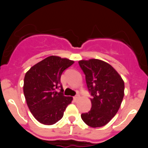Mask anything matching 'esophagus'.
Returning <instances> with one entry per match:
<instances>
[{
    "instance_id": "1",
    "label": "esophagus",
    "mask_w": 148,
    "mask_h": 148,
    "mask_svg": "<svg viewBox=\"0 0 148 148\" xmlns=\"http://www.w3.org/2000/svg\"><path fill=\"white\" fill-rule=\"evenodd\" d=\"M78 99H79V95H75V96H74V97H73V99H74L75 101H77Z\"/></svg>"
}]
</instances>
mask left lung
Returning a JSON list of instances; mask_svg holds the SVG:
<instances>
[{"label": "left lung", "mask_w": 148, "mask_h": 148, "mask_svg": "<svg viewBox=\"0 0 148 148\" xmlns=\"http://www.w3.org/2000/svg\"><path fill=\"white\" fill-rule=\"evenodd\" d=\"M79 66L85 74L92 108L82 119L92 127L106 125L117 113L125 95V83L113 66L99 59L81 60Z\"/></svg>", "instance_id": "8db88e82"}]
</instances>
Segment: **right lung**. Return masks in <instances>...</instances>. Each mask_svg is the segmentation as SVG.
<instances>
[{"instance_id": "obj_1", "label": "right lung", "mask_w": 148, "mask_h": 148, "mask_svg": "<svg viewBox=\"0 0 148 148\" xmlns=\"http://www.w3.org/2000/svg\"><path fill=\"white\" fill-rule=\"evenodd\" d=\"M74 64L67 58L51 56L32 66L26 73L23 93L30 112L41 124L52 125L59 121L73 97L64 96L61 74Z\"/></svg>"}]
</instances>
